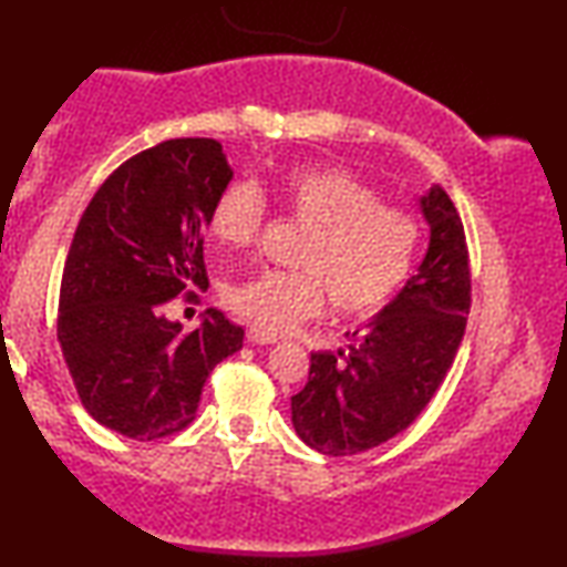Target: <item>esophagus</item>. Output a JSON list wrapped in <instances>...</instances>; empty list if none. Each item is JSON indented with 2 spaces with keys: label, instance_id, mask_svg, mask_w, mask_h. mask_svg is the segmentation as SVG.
I'll use <instances>...</instances> for the list:
<instances>
[{
  "label": "esophagus",
  "instance_id": "obj_1",
  "mask_svg": "<svg viewBox=\"0 0 567 567\" xmlns=\"http://www.w3.org/2000/svg\"><path fill=\"white\" fill-rule=\"evenodd\" d=\"M247 340H250L252 346H274V343H278V338L274 336V332H266L260 328H247Z\"/></svg>",
  "mask_w": 567,
  "mask_h": 567
}]
</instances>
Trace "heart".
<instances>
[{
    "instance_id": "obj_1",
    "label": "heart",
    "mask_w": 567,
    "mask_h": 567,
    "mask_svg": "<svg viewBox=\"0 0 567 567\" xmlns=\"http://www.w3.org/2000/svg\"><path fill=\"white\" fill-rule=\"evenodd\" d=\"M276 198L307 231L293 252L297 270L266 268L227 284L221 299L260 330L284 332L322 312L328 293L346 317H371L405 286L421 245V219L384 204L374 185L343 167H291ZM268 200L252 181L224 185L208 227L227 247H250L266 227Z\"/></svg>"
}]
</instances>
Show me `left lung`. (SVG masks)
Instances as JSON below:
<instances>
[{"label":"left lung","instance_id":"left-lung-1","mask_svg":"<svg viewBox=\"0 0 567 567\" xmlns=\"http://www.w3.org/2000/svg\"><path fill=\"white\" fill-rule=\"evenodd\" d=\"M431 245L369 330L348 351L312 353L305 390L291 398L293 429L330 456L374 449L423 413L452 369L472 301L470 250L462 216L444 188L421 200Z\"/></svg>","mask_w":567,"mask_h":567}]
</instances>
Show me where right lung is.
Here are the masks:
<instances>
[{"mask_svg": "<svg viewBox=\"0 0 567 567\" xmlns=\"http://www.w3.org/2000/svg\"><path fill=\"white\" fill-rule=\"evenodd\" d=\"M231 181L214 138H167L123 162L84 208L59 291L56 338L82 408L136 441L188 429L219 361L245 330L219 309L169 322L173 299L206 289L204 231Z\"/></svg>", "mask_w": 567, "mask_h": 567, "instance_id": "1", "label": "right lung"}]
</instances>
